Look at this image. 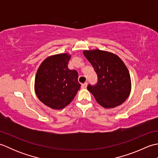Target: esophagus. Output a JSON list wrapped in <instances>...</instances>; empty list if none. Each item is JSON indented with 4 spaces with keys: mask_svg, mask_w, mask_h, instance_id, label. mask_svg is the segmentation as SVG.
<instances>
[{
    "mask_svg": "<svg viewBox=\"0 0 158 158\" xmlns=\"http://www.w3.org/2000/svg\"><path fill=\"white\" fill-rule=\"evenodd\" d=\"M87 85H88V83H87V82L84 83H83V84H82V85H81V88H83V89L86 88Z\"/></svg>",
    "mask_w": 158,
    "mask_h": 158,
    "instance_id": "esophagus-1",
    "label": "esophagus"
}]
</instances>
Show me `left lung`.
Instances as JSON below:
<instances>
[{"label": "left lung", "instance_id": "obj_1", "mask_svg": "<svg viewBox=\"0 0 158 158\" xmlns=\"http://www.w3.org/2000/svg\"><path fill=\"white\" fill-rule=\"evenodd\" d=\"M83 54L98 76L96 85H88V91L105 108L122 105L131 90L130 76L125 64L117 55L100 49L85 50Z\"/></svg>", "mask_w": 158, "mask_h": 158}]
</instances>
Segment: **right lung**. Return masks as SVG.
<instances>
[{
	"label": "right lung",
	"mask_w": 158,
	"mask_h": 158,
	"mask_svg": "<svg viewBox=\"0 0 158 158\" xmlns=\"http://www.w3.org/2000/svg\"><path fill=\"white\" fill-rule=\"evenodd\" d=\"M71 56L60 53L49 56L36 72L35 90L45 105L53 109H62L70 104L81 88L78 73L68 68Z\"/></svg>",
	"instance_id": "right-lung-1"
}]
</instances>
